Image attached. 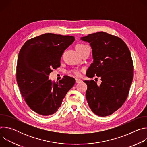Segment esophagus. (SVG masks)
I'll return each instance as SVG.
<instances>
[{
	"label": "esophagus",
	"mask_w": 147,
	"mask_h": 147,
	"mask_svg": "<svg viewBox=\"0 0 147 147\" xmlns=\"http://www.w3.org/2000/svg\"><path fill=\"white\" fill-rule=\"evenodd\" d=\"M81 81V80L80 79H78V78H76V83H79Z\"/></svg>",
	"instance_id": "esophagus-1"
}]
</instances>
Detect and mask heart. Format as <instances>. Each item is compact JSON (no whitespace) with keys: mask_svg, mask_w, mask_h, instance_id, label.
<instances>
[{"mask_svg":"<svg viewBox=\"0 0 147 147\" xmlns=\"http://www.w3.org/2000/svg\"><path fill=\"white\" fill-rule=\"evenodd\" d=\"M87 47V45H86L85 44H78L76 45V48L77 51L79 52V53H80ZM71 72L77 77H79L81 75V71L79 69H73L71 70Z\"/></svg>","mask_w":147,"mask_h":147,"instance_id":"heart-1","label":"heart"}]
</instances>
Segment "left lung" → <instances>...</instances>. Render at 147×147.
<instances>
[{
	"mask_svg": "<svg viewBox=\"0 0 147 147\" xmlns=\"http://www.w3.org/2000/svg\"><path fill=\"white\" fill-rule=\"evenodd\" d=\"M90 44L93 63L86 75L100 77L98 86L94 80H85L86 99L91 111L99 116L112 115L125 102L133 78V63L130 51L119 37L98 32L81 38Z\"/></svg>",
	"mask_w": 147,
	"mask_h": 147,
	"instance_id": "8db88e82",
	"label": "left lung"
}]
</instances>
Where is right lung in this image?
Here are the masks:
<instances>
[{
	"label": "right lung",
	"mask_w": 147,
	"mask_h": 147,
	"mask_svg": "<svg viewBox=\"0 0 147 147\" xmlns=\"http://www.w3.org/2000/svg\"><path fill=\"white\" fill-rule=\"evenodd\" d=\"M75 37L44 34L28 40L21 48L16 67V79L21 94L30 108L41 116L55 113L75 79L65 76L57 82L49 74L60 66V58Z\"/></svg>",
	"instance_id": "obj_1"
}]
</instances>
